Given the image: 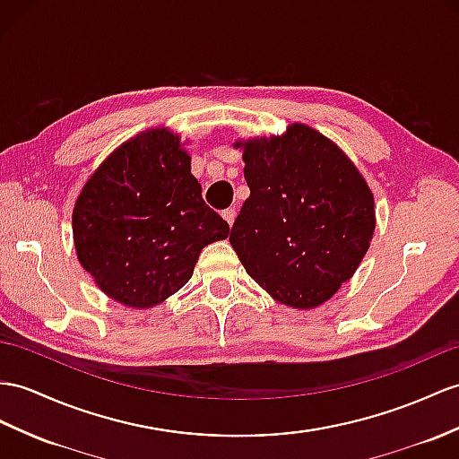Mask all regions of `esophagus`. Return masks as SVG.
I'll use <instances>...</instances> for the list:
<instances>
[{"instance_id":"1","label":"esophagus","mask_w":459,"mask_h":459,"mask_svg":"<svg viewBox=\"0 0 459 459\" xmlns=\"http://www.w3.org/2000/svg\"><path fill=\"white\" fill-rule=\"evenodd\" d=\"M221 218L226 220V221L230 223V226H231L233 220H236V208H226V210H223V212H221Z\"/></svg>"}]
</instances>
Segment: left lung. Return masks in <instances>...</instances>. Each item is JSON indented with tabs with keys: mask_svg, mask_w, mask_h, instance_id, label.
Returning a JSON list of instances; mask_svg holds the SVG:
<instances>
[{
	"mask_svg": "<svg viewBox=\"0 0 459 459\" xmlns=\"http://www.w3.org/2000/svg\"><path fill=\"white\" fill-rule=\"evenodd\" d=\"M243 161L251 195L231 228V247L281 304H323L370 247L372 191L337 145L306 125L243 143Z\"/></svg>",
	"mask_w": 459,
	"mask_h": 459,
	"instance_id": "left-lung-1",
	"label": "left lung"
}]
</instances>
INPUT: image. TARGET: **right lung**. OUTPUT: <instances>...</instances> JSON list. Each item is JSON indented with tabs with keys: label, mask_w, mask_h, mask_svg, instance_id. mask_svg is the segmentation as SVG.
Instances as JSON below:
<instances>
[{
	"label": "right lung",
	"mask_w": 459,
	"mask_h": 459,
	"mask_svg": "<svg viewBox=\"0 0 459 459\" xmlns=\"http://www.w3.org/2000/svg\"><path fill=\"white\" fill-rule=\"evenodd\" d=\"M72 220L82 266L108 298L136 309L183 288L200 251L230 236L228 221L203 200L178 136L160 128L108 155Z\"/></svg>",
	"instance_id": "add662e5"
}]
</instances>
